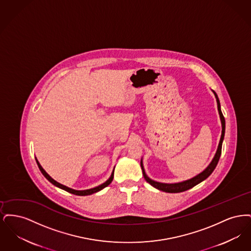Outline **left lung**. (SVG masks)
Masks as SVG:
<instances>
[{
	"mask_svg": "<svg viewBox=\"0 0 251 251\" xmlns=\"http://www.w3.org/2000/svg\"><path fill=\"white\" fill-rule=\"evenodd\" d=\"M215 94V98H216V102H217V109H218V113L220 116V120H221V124H222V133H221V137H220V141L218 144V148L216 151L215 157L213 159V161L211 162V164L206 167L205 170H203L201 173H200L199 175L195 176L192 179H187V180H183L180 182H177V183H163V182H158L155 180H152L150 179L146 172L143 167V162L141 160V168H142V172H143V176L145 179L147 180V182H149L151 186L155 187L156 189L161 190L163 192H167V193H179V192L186 191L188 189H190L192 187L196 186L197 184L201 183L204 179H207L215 170V167L217 166V163L219 161V158L221 155V150H222V143H223V139H224V135H225V119L224 116L221 112V108H220V102L218 100V97L216 95L215 91H213Z\"/></svg>",
	"mask_w": 251,
	"mask_h": 251,
	"instance_id": "obj_1",
	"label": "left lung"
}]
</instances>
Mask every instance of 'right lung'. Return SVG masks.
<instances>
[{"instance_id": "obj_1", "label": "right lung", "mask_w": 251, "mask_h": 251, "mask_svg": "<svg viewBox=\"0 0 251 251\" xmlns=\"http://www.w3.org/2000/svg\"><path fill=\"white\" fill-rule=\"evenodd\" d=\"M36 164H37V166H38V168H39V169H40V171H41V173L44 175V177H45L46 179H48L50 182H51L53 185H55V186L59 187V188L63 189V190H65V191L69 192V193H72V194L77 195V196H88V195H92V194H94V193L100 191L101 189H103L104 187L108 186V185L112 182L113 178H114V170H115V169L113 170V172H112V174H111L110 178H109L105 182H103L102 184H100V185L97 186L95 188H91V189H87V190H74V189H72V188H70V187H67V186H65V185L61 184L59 182H57L56 180H54V179H52V178L49 175L48 173H47V172L42 168V167L40 166V164L38 163V161H37V159H36Z\"/></svg>"}]
</instances>
